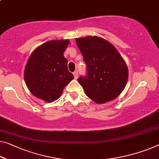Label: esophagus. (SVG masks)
<instances>
[{"mask_svg": "<svg viewBox=\"0 0 159 159\" xmlns=\"http://www.w3.org/2000/svg\"><path fill=\"white\" fill-rule=\"evenodd\" d=\"M73 75H74L75 79H77L78 75H79V73H78V70H75V71L73 72Z\"/></svg>", "mask_w": 159, "mask_h": 159, "instance_id": "34e87169", "label": "esophagus"}]
</instances>
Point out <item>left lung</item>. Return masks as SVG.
<instances>
[{
    "label": "left lung",
    "mask_w": 159,
    "mask_h": 159,
    "mask_svg": "<svg viewBox=\"0 0 159 159\" xmlns=\"http://www.w3.org/2000/svg\"><path fill=\"white\" fill-rule=\"evenodd\" d=\"M86 66V75L79 78L86 94L97 103L113 100L124 89L128 68L109 42L97 36L76 39Z\"/></svg>",
    "instance_id": "8db88e82"
}]
</instances>
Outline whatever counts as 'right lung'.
Segmentation results:
<instances>
[{
	"mask_svg": "<svg viewBox=\"0 0 159 159\" xmlns=\"http://www.w3.org/2000/svg\"><path fill=\"white\" fill-rule=\"evenodd\" d=\"M69 41H50L33 52L25 66L24 79L28 89L37 98L53 102L74 79L68 69L63 52Z\"/></svg>",
	"mask_w": 159,
	"mask_h": 159,
	"instance_id": "right-lung-1",
	"label": "right lung"
}]
</instances>
